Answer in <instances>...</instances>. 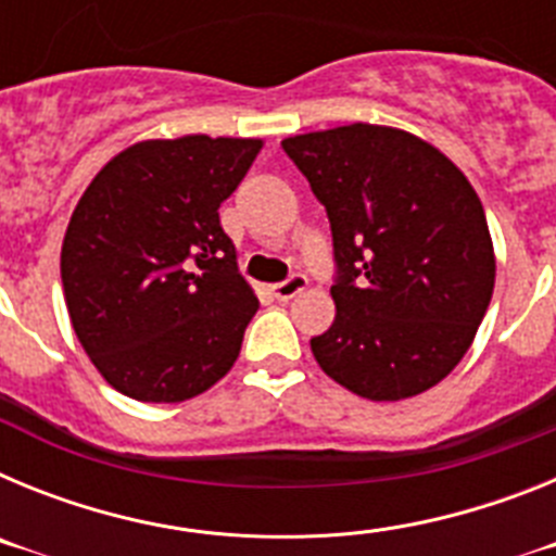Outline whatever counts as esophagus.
I'll return each mask as SVG.
<instances>
[{
	"mask_svg": "<svg viewBox=\"0 0 556 556\" xmlns=\"http://www.w3.org/2000/svg\"><path fill=\"white\" fill-rule=\"evenodd\" d=\"M306 287H308V278H306V275L294 273V275H289L287 281L275 283L273 294H275V298H278V301H292L294 294H301Z\"/></svg>",
	"mask_w": 556,
	"mask_h": 556,
	"instance_id": "1",
	"label": "esophagus"
}]
</instances>
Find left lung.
Segmentation results:
<instances>
[{
    "mask_svg": "<svg viewBox=\"0 0 556 556\" xmlns=\"http://www.w3.org/2000/svg\"><path fill=\"white\" fill-rule=\"evenodd\" d=\"M281 147L326 205L333 236L337 317L312 339L317 365L370 401L440 384L468 353L495 287L473 186L397 127L356 122Z\"/></svg>",
    "mask_w": 556,
    "mask_h": 556,
    "instance_id": "obj_1",
    "label": "left lung"
}]
</instances>
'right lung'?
Returning a JSON list of instances; mask_svg holds the SVG:
<instances>
[{
	"label": "right lung",
	"instance_id": "1",
	"mask_svg": "<svg viewBox=\"0 0 556 556\" xmlns=\"http://www.w3.org/2000/svg\"><path fill=\"white\" fill-rule=\"evenodd\" d=\"M258 150L262 139L139 141L83 191L63 236V294L83 351L122 395L180 404L233 367L258 298L219 205Z\"/></svg>",
	"mask_w": 556,
	"mask_h": 556
}]
</instances>
